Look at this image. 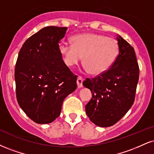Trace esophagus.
<instances>
[{
  "label": "esophagus",
  "mask_w": 154,
  "mask_h": 154,
  "mask_svg": "<svg viewBox=\"0 0 154 154\" xmlns=\"http://www.w3.org/2000/svg\"><path fill=\"white\" fill-rule=\"evenodd\" d=\"M83 81H84V79H83L81 76H78V77H77V87H78L79 88H82V87Z\"/></svg>",
  "instance_id": "obj_1"
}]
</instances>
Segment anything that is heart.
I'll return each instance as SVG.
<instances>
[{"instance_id": "1", "label": "heart", "mask_w": 154, "mask_h": 154, "mask_svg": "<svg viewBox=\"0 0 154 154\" xmlns=\"http://www.w3.org/2000/svg\"><path fill=\"white\" fill-rule=\"evenodd\" d=\"M72 45L63 43L59 47V52L68 66L83 63L92 75L104 74L110 69L119 55L117 41L102 34L85 33L71 38Z\"/></svg>"}]
</instances>
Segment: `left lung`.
<instances>
[{
    "label": "left lung",
    "mask_w": 154,
    "mask_h": 154,
    "mask_svg": "<svg viewBox=\"0 0 154 154\" xmlns=\"http://www.w3.org/2000/svg\"><path fill=\"white\" fill-rule=\"evenodd\" d=\"M119 55L108 71L83 82L92 97L85 105L86 113L100 127L113 125L126 114L135 100L139 66L134 49L121 36L117 37Z\"/></svg>",
    "instance_id": "left-lung-1"
}]
</instances>
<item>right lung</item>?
Segmentation results:
<instances>
[{
    "label": "right lung",
    "instance_id": "add662e5",
    "mask_svg": "<svg viewBox=\"0 0 154 154\" xmlns=\"http://www.w3.org/2000/svg\"><path fill=\"white\" fill-rule=\"evenodd\" d=\"M67 28L47 26L29 37L20 49L16 67L19 106L38 124L53 122L64 100L77 88V75L62 59L59 47Z\"/></svg>",
    "mask_w": 154,
    "mask_h": 154
}]
</instances>
